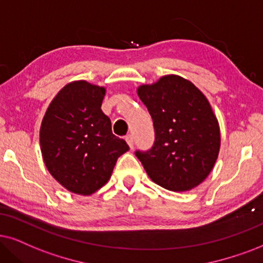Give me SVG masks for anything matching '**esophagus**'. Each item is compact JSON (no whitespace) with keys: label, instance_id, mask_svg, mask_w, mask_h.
I'll return each mask as SVG.
<instances>
[{"label":"esophagus","instance_id":"obj_1","mask_svg":"<svg viewBox=\"0 0 263 263\" xmlns=\"http://www.w3.org/2000/svg\"><path fill=\"white\" fill-rule=\"evenodd\" d=\"M125 141L127 142V144H128V147H129V148L134 147V137H132L131 135H127V136H126V137H125Z\"/></svg>","mask_w":263,"mask_h":263}]
</instances>
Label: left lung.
<instances>
[{"label":"left lung","mask_w":263,"mask_h":263,"mask_svg":"<svg viewBox=\"0 0 263 263\" xmlns=\"http://www.w3.org/2000/svg\"><path fill=\"white\" fill-rule=\"evenodd\" d=\"M137 95L153 119L155 142L151 151H137L136 156L162 188H195L212 171L221 147L220 126L208 98L178 75L141 85Z\"/></svg>","instance_id":"left-lung-1"}]
</instances>
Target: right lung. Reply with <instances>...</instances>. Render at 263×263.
Segmentation results:
<instances>
[{
  "mask_svg": "<svg viewBox=\"0 0 263 263\" xmlns=\"http://www.w3.org/2000/svg\"><path fill=\"white\" fill-rule=\"evenodd\" d=\"M104 96L105 87L72 81L57 93L42 119L40 145L46 167L75 194L91 195L102 188L119 156L128 151L102 111Z\"/></svg>",
  "mask_w": 263,
  "mask_h": 263,
  "instance_id": "add662e5",
  "label": "right lung"
}]
</instances>
